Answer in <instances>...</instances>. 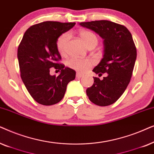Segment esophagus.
Masks as SVG:
<instances>
[{
    "label": "esophagus",
    "instance_id": "1",
    "mask_svg": "<svg viewBox=\"0 0 154 154\" xmlns=\"http://www.w3.org/2000/svg\"><path fill=\"white\" fill-rule=\"evenodd\" d=\"M83 76H84V75H83V74H82V73L77 72V74H76V77H79H79H82Z\"/></svg>",
    "mask_w": 154,
    "mask_h": 154
}]
</instances>
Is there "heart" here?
<instances>
[{
    "instance_id": "b5f03b06",
    "label": "heart",
    "mask_w": 154,
    "mask_h": 154,
    "mask_svg": "<svg viewBox=\"0 0 154 154\" xmlns=\"http://www.w3.org/2000/svg\"><path fill=\"white\" fill-rule=\"evenodd\" d=\"M79 35L80 36L85 44L88 47L98 44V37L94 33L88 30H80L79 32ZM69 35L68 33H64L58 38L56 41V48L60 55H64L66 53L67 44L68 42ZM67 65L69 68L75 69L76 71L83 72L87 71L92 65L93 61L90 59H82L77 58H72L67 60Z\"/></svg>"
}]
</instances>
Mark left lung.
I'll return each instance as SVG.
<instances>
[{
    "label": "left lung",
    "mask_w": 154,
    "mask_h": 154,
    "mask_svg": "<svg viewBox=\"0 0 154 154\" xmlns=\"http://www.w3.org/2000/svg\"><path fill=\"white\" fill-rule=\"evenodd\" d=\"M103 38L104 53L93 71L98 75L106 73L102 80L94 77V84L87 89L92 103L106 106L114 103L130 83L137 58V49L132 34L124 25L108 20L81 22Z\"/></svg>",
    "instance_id": "1"
}]
</instances>
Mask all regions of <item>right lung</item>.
<instances>
[{
    "label": "right lung",
    "instance_id": "1",
    "mask_svg": "<svg viewBox=\"0 0 154 154\" xmlns=\"http://www.w3.org/2000/svg\"><path fill=\"white\" fill-rule=\"evenodd\" d=\"M75 22L46 21L30 26L18 46L20 76L32 97L44 106L54 105L63 99L67 85L75 79L76 72L58 61L61 56L56 41ZM51 67L61 70L58 77L50 75Z\"/></svg>",
    "mask_w": 154,
    "mask_h": 154
}]
</instances>
